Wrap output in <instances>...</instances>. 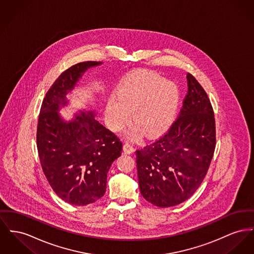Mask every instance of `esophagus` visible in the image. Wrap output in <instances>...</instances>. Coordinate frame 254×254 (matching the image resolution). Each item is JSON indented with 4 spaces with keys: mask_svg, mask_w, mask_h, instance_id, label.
<instances>
[{
    "mask_svg": "<svg viewBox=\"0 0 254 254\" xmlns=\"http://www.w3.org/2000/svg\"><path fill=\"white\" fill-rule=\"evenodd\" d=\"M123 150H124L125 153L130 154V153H132V152L134 151V148H133V146H132L131 144L126 143V144L124 145V147H123Z\"/></svg>",
    "mask_w": 254,
    "mask_h": 254,
    "instance_id": "esophagus-1",
    "label": "esophagus"
}]
</instances>
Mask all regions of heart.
Listing matches in <instances>:
<instances>
[{
  "instance_id": "obj_1",
  "label": "heart",
  "mask_w": 254,
  "mask_h": 254,
  "mask_svg": "<svg viewBox=\"0 0 254 254\" xmlns=\"http://www.w3.org/2000/svg\"><path fill=\"white\" fill-rule=\"evenodd\" d=\"M179 102V88L172 80L143 71L124 78L105 106V120L112 130H120L129 120L148 136L161 134L173 124ZM135 130H132L133 134Z\"/></svg>"
}]
</instances>
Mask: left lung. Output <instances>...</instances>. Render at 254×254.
<instances>
[{"label": "left lung", "mask_w": 254, "mask_h": 254, "mask_svg": "<svg viewBox=\"0 0 254 254\" xmlns=\"http://www.w3.org/2000/svg\"><path fill=\"white\" fill-rule=\"evenodd\" d=\"M179 117L153 143L137 149L140 192L159 207L188 199L205 178L216 147L213 107L206 92L191 74Z\"/></svg>", "instance_id": "8db88e82"}]
</instances>
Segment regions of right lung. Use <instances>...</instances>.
Instances as JSON below:
<instances>
[{
  "label": "right lung",
  "mask_w": 254,
  "mask_h": 254,
  "mask_svg": "<svg viewBox=\"0 0 254 254\" xmlns=\"http://www.w3.org/2000/svg\"><path fill=\"white\" fill-rule=\"evenodd\" d=\"M100 64L80 62L65 70L46 93L37 124L36 143L46 179L61 199L78 206L105 194L107 173L123 148L119 137L95 119L93 111H79L68 123L59 113L81 75Z\"/></svg>",
  "instance_id": "1"
}]
</instances>
